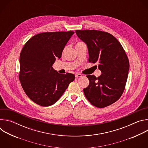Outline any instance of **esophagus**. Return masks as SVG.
Wrapping results in <instances>:
<instances>
[{
    "mask_svg": "<svg viewBox=\"0 0 148 148\" xmlns=\"http://www.w3.org/2000/svg\"><path fill=\"white\" fill-rule=\"evenodd\" d=\"M75 76L76 78H78V77H82V75L81 74H75Z\"/></svg>",
    "mask_w": 148,
    "mask_h": 148,
    "instance_id": "esophagus-1",
    "label": "esophagus"
}]
</instances>
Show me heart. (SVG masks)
<instances>
[{"instance_id":"1","label":"heart","mask_w":148,"mask_h":148,"mask_svg":"<svg viewBox=\"0 0 148 148\" xmlns=\"http://www.w3.org/2000/svg\"><path fill=\"white\" fill-rule=\"evenodd\" d=\"M82 43H82V42H78V43H77L76 46H77V45H80V44H82Z\"/></svg>"}]
</instances>
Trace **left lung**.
Returning <instances> with one entry per match:
<instances>
[{
  "label": "left lung",
  "instance_id": "1",
  "mask_svg": "<svg viewBox=\"0 0 148 148\" xmlns=\"http://www.w3.org/2000/svg\"><path fill=\"white\" fill-rule=\"evenodd\" d=\"M75 33L87 46L88 61L97 63L102 73L98 78L87 75L90 84L83 90L84 95L94 106L106 107L123 94L130 69L128 57L118 40L108 33L95 30H76Z\"/></svg>",
  "mask_w": 148,
  "mask_h": 148
}]
</instances>
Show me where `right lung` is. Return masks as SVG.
Wrapping results in <instances>:
<instances>
[{"instance_id": "right-lung-1", "label": "right lung", "mask_w": 148, "mask_h": 148, "mask_svg": "<svg viewBox=\"0 0 148 148\" xmlns=\"http://www.w3.org/2000/svg\"><path fill=\"white\" fill-rule=\"evenodd\" d=\"M74 32L42 33L30 38L20 55L19 79L28 97L48 107L56 103L75 79L71 73L61 74L52 67L60 59Z\"/></svg>"}]
</instances>
